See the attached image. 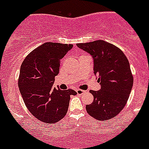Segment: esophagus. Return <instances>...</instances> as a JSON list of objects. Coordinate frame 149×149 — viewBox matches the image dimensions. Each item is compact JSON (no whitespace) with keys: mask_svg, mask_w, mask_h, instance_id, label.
<instances>
[{"mask_svg":"<svg viewBox=\"0 0 149 149\" xmlns=\"http://www.w3.org/2000/svg\"><path fill=\"white\" fill-rule=\"evenodd\" d=\"M76 92H77V95H83L84 93H86V91L82 90V89H77V90H76Z\"/></svg>","mask_w":149,"mask_h":149,"instance_id":"34e87169","label":"esophagus"}]
</instances>
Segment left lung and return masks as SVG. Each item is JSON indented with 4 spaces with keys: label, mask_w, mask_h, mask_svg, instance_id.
Returning <instances> with one entry per match:
<instances>
[{
    "label": "left lung",
    "mask_w": 149,
    "mask_h": 149,
    "mask_svg": "<svg viewBox=\"0 0 149 149\" xmlns=\"http://www.w3.org/2000/svg\"><path fill=\"white\" fill-rule=\"evenodd\" d=\"M93 59V71L101 89L89 91L94 100L86 106L97 120H108L125 106L134 83L128 60L119 48L103 40L77 44Z\"/></svg>",
    "instance_id": "1"
}]
</instances>
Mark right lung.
Here are the masks:
<instances>
[{
  "instance_id": "add662e5",
  "label": "right lung",
  "mask_w": 149,
  "mask_h": 149,
  "mask_svg": "<svg viewBox=\"0 0 149 149\" xmlns=\"http://www.w3.org/2000/svg\"><path fill=\"white\" fill-rule=\"evenodd\" d=\"M73 45L45 42L29 54L21 66L19 90L33 116L45 123L57 122L68 111L70 95L74 90L53 86L59 74L60 60Z\"/></svg>"
}]
</instances>
